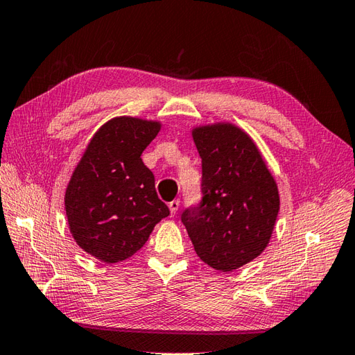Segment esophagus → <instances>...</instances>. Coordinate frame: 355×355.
Returning <instances> with one entry per match:
<instances>
[{
    "instance_id": "esophagus-1",
    "label": "esophagus",
    "mask_w": 355,
    "mask_h": 355,
    "mask_svg": "<svg viewBox=\"0 0 355 355\" xmlns=\"http://www.w3.org/2000/svg\"><path fill=\"white\" fill-rule=\"evenodd\" d=\"M179 205H180L179 199H175V200H171V202L168 203V208H170L171 216H175V214H176L178 209H179Z\"/></svg>"
}]
</instances>
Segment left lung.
<instances>
[{"label":"left lung","instance_id":"1","mask_svg":"<svg viewBox=\"0 0 355 355\" xmlns=\"http://www.w3.org/2000/svg\"><path fill=\"white\" fill-rule=\"evenodd\" d=\"M193 139L202 157V200L180 220L202 261L231 272L269 244L278 187L254 141L237 125H202L193 129Z\"/></svg>","mask_w":355,"mask_h":355}]
</instances>
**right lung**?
<instances>
[{"instance_id":"obj_1","label":"right lung","mask_w":355,"mask_h":355,"mask_svg":"<svg viewBox=\"0 0 355 355\" xmlns=\"http://www.w3.org/2000/svg\"><path fill=\"white\" fill-rule=\"evenodd\" d=\"M161 124L116 116L96 132L65 193L76 243L105 263H120L144 246L170 209L155 190V176L141 155Z\"/></svg>"}]
</instances>
